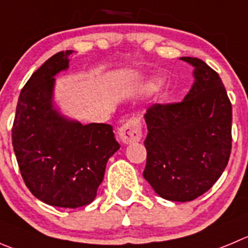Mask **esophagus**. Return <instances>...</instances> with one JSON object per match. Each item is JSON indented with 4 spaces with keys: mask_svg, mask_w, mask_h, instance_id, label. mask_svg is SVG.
I'll use <instances>...</instances> for the list:
<instances>
[{
    "mask_svg": "<svg viewBox=\"0 0 248 248\" xmlns=\"http://www.w3.org/2000/svg\"><path fill=\"white\" fill-rule=\"evenodd\" d=\"M119 137L122 143L138 142L142 138V121L138 117L128 120L126 124H122L119 129Z\"/></svg>",
    "mask_w": 248,
    "mask_h": 248,
    "instance_id": "obj_1",
    "label": "esophagus"
}]
</instances>
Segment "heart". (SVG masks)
I'll list each match as a JSON object with an SVG mask.
<instances>
[{
	"instance_id": "obj_1",
	"label": "heart",
	"mask_w": 248,
	"mask_h": 248,
	"mask_svg": "<svg viewBox=\"0 0 248 248\" xmlns=\"http://www.w3.org/2000/svg\"><path fill=\"white\" fill-rule=\"evenodd\" d=\"M161 84H163L161 79H156V78L155 79H150V80H148L144 85H143V90H144V92H148V93H152V92H154V90L158 89Z\"/></svg>"
}]
</instances>
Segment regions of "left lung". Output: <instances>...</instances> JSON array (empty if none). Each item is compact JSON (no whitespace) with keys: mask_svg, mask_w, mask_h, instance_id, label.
<instances>
[{"mask_svg":"<svg viewBox=\"0 0 248 248\" xmlns=\"http://www.w3.org/2000/svg\"><path fill=\"white\" fill-rule=\"evenodd\" d=\"M194 67L191 90L180 103L154 104L144 115L147 165L143 176L168 201L189 202L221 176L231 153L232 108L220 77L204 61Z\"/></svg>","mask_w":248,"mask_h":248,"instance_id":"8db88e82","label":"left lung"}]
</instances>
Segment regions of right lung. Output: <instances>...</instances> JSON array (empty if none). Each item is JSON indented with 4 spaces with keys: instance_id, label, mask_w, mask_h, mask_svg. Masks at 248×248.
Returning a JSON list of instances; mask_svg holds the SVG:
<instances>
[{
    "instance_id": "obj_1",
    "label": "right lung",
    "mask_w": 248,
    "mask_h": 248,
    "mask_svg": "<svg viewBox=\"0 0 248 248\" xmlns=\"http://www.w3.org/2000/svg\"><path fill=\"white\" fill-rule=\"evenodd\" d=\"M72 52H57L25 83L12 144L29 191L46 204L75 209L96 197L106 163L120 144L111 124H82L62 116L52 105L54 77L68 68Z\"/></svg>"
}]
</instances>
